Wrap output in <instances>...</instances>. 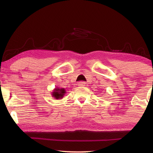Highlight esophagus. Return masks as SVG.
<instances>
[{
    "mask_svg": "<svg viewBox=\"0 0 153 153\" xmlns=\"http://www.w3.org/2000/svg\"><path fill=\"white\" fill-rule=\"evenodd\" d=\"M77 85H78L79 86H85V85H86V83H85L84 82H78Z\"/></svg>",
    "mask_w": 153,
    "mask_h": 153,
    "instance_id": "34e87169",
    "label": "esophagus"
}]
</instances>
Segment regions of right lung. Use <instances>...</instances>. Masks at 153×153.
<instances>
[{"mask_svg":"<svg viewBox=\"0 0 153 153\" xmlns=\"http://www.w3.org/2000/svg\"><path fill=\"white\" fill-rule=\"evenodd\" d=\"M65 90L64 88H55L53 90V94H52V96L56 98V99H61L63 97L64 94H65Z\"/></svg>","mask_w":153,"mask_h":153,"instance_id":"1","label":"right lung"}]
</instances>
